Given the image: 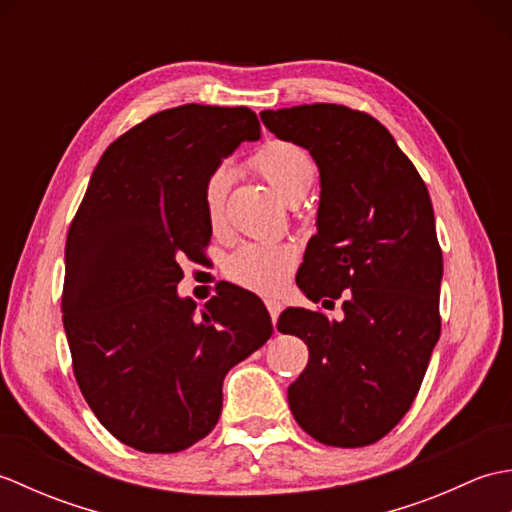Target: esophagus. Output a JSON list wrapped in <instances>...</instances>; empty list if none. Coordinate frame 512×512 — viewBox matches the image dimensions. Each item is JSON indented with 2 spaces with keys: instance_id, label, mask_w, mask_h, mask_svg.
Segmentation results:
<instances>
[{
  "instance_id": "obj_1",
  "label": "esophagus",
  "mask_w": 512,
  "mask_h": 512,
  "mask_svg": "<svg viewBox=\"0 0 512 512\" xmlns=\"http://www.w3.org/2000/svg\"><path fill=\"white\" fill-rule=\"evenodd\" d=\"M266 308L270 312V319H273V325H277V319H279V314H281V303L275 301V299H268L266 301Z\"/></svg>"
}]
</instances>
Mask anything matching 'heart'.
<instances>
[{"instance_id": "b5f03b06", "label": "heart", "mask_w": 512, "mask_h": 512, "mask_svg": "<svg viewBox=\"0 0 512 512\" xmlns=\"http://www.w3.org/2000/svg\"><path fill=\"white\" fill-rule=\"evenodd\" d=\"M248 165L288 202H299L319 176V165L310 151L290 143V140H268L250 156ZM226 198L228 171L224 167H215L202 184L204 217L215 235L222 233L226 226ZM297 262V248L288 242H250L239 246L226 259L224 273L237 286L262 292V295H273L286 286Z\"/></svg>"}]
</instances>
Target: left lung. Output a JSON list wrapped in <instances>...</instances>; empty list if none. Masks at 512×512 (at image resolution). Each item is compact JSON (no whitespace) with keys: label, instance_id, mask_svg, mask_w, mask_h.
I'll list each match as a JSON object with an SVG mask.
<instances>
[{"label":"left lung","instance_id":"8db88e82","mask_svg":"<svg viewBox=\"0 0 512 512\" xmlns=\"http://www.w3.org/2000/svg\"><path fill=\"white\" fill-rule=\"evenodd\" d=\"M259 116L321 171L319 231L297 286L314 303L343 299L341 321L299 308L279 317L277 330L310 352L288 387L290 411L321 444L369 447L409 411L440 339L442 248L427 184L365 112L312 103Z\"/></svg>","mask_w":512,"mask_h":512}]
</instances>
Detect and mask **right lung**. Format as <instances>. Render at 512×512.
I'll list each match as a JSON object with an SVG mask.
<instances>
[{
    "instance_id": "right-lung-1",
    "label": "right lung",
    "mask_w": 512,
    "mask_h": 512,
    "mask_svg": "<svg viewBox=\"0 0 512 512\" xmlns=\"http://www.w3.org/2000/svg\"><path fill=\"white\" fill-rule=\"evenodd\" d=\"M248 107L178 105L105 149L65 242L63 328L74 378L103 427L143 453H178L220 420L228 369L273 334L268 310L228 286L204 303L180 299L184 259L211 242L204 178L242 140Z\"/></svg>"
}]
</instances>
